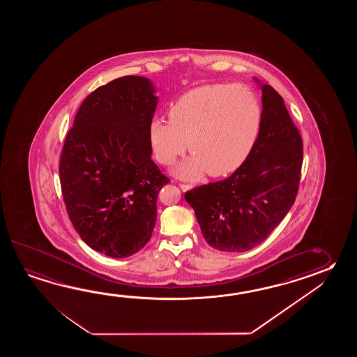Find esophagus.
Here are the masks:
<instances>
[{
    "label": "esophagus",
    "instance_id": "esophagus-1",
    "mask_svg": "<svg viewBox=\"0 0 357 357\" xmlns=\"http://www.w3.org/2000/svg\"><path fill=\"white\" fill-rule=\"evenodd\" d=\"M180 188H181L182 191H188V190L191 189L192 186H191L190 183H180Z\"/></svg>",
    "mask_w": 357,
    "mask_h": 357
}]
</instances>
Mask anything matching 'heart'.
<instances>
[{
    "instance_id": "heart-1",
    "label": "heart",
    "mask_w": 357,
    "mask_h": 357,
    "mask_svg": "<svg viewBox=\"0 0 357 357\" xmlns=\"http://www.w3.org/2000/svg\"><path fill=\"white\" fill-rule=\"evenodd\" d=\"M168 117L149 123L153 154L167 166L189 148L192 155L175 175L197 180L205 172L218 177L243 166L258 142L263 111L250 86L215 83L185 91L169 106Z\"/></svg>"
}]
</instances>
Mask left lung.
Returning <instances> with one entry per match:
<instances>
[{
    "mask_svg": "<svg viewBox=\"0 0 357 357\" xmlns=\"http://www.w3.org/2000/svg\"><path fill=\"white\" fill-rule=\"evenodd\" d=\"M263 120L250 157L232 175L185 194L205 241L220 251L243 252L263 243L295 203L303 137L284 102L261 85Z\"/></svg>",
    "mask_w": 357,
    "mask_h": 357,
    "instance_id": "left-lung-1",
    "label": "left lung"
}]
</instances>
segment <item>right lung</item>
Segmentation results:
<instances>
[{"instance_id": "1", "label": "right lung", "mask_w": 357, "mask_h": 357, "mask_svg": "<svg viewBox=\"0 0 357 357\" xmlns=\"http://www.w3.org/2000/svg\"><path fill=\"white\" fill-rule=\"evenodd\" d=\"M152 83L122 76L84 99L61 153L68 218L93 250L126 258L151 240L157 197L169 182L151 158Z\"/></svg>"}]
</instances>
